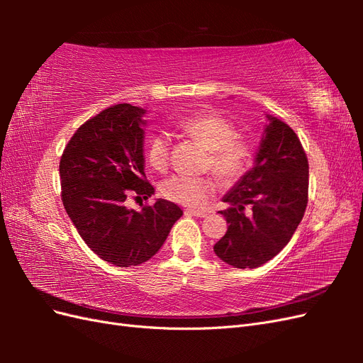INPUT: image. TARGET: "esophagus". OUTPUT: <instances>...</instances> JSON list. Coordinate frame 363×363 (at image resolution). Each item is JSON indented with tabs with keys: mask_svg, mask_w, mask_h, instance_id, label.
I'll use <instances>...</instances> for the list:
<instances>
[{
	"mask_svg": "<svg viewBox=\"0 0 363 363\" xmlns=\"http://www.w3.org/2000/svg\"><path fill=\"white\" fill-rule=\"evenodd\" d=\"M184 213H186V215L199 216V218H206L207 215H211V212H208V211H196V208H186Z\"/></svg>",
	"mask_w": 363,
	"mask_h": 363,
	"instance_id": "obj_1",
	"label": "esophagus"
}]
</instances>
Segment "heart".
I'll list each match as a JSON object with an SVG mask.
<instances>
[{"label":"heart","mask_w":363,"mask_h":363,"mask_svg":"<svg viewBox=\"0 0 363 363\" xmlns=\"http://www.w3.org/2000/svg\"><path fill=\"white\" fill-rule=\"evenodd\" d=\"M179 128L211 150V167L225 182H235L247 172L252 162V145L247 139L238 138L233 124L224 116L212 112H200L183 118ZM171 136L159 130L148 140L147 156L152 168L163 169L169 159ZM216 192L212 177L177 174L162 184L164 199L182 206L201 208Z\"/></svg>","instance_id":"heart-1"}]
</instances>
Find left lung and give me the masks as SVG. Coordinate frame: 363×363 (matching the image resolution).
Returning <instances> with one entry per match:
<instances>
[{"label":"left lung","instance_id":"obj_1","mask_svg":"<svg viewBox=\"0 0 363 363\" xmlns=\"http://www.w3.org/2000/svg\"><path fill=\"white\" fill-rule=\"evenodd\" d=\"M307 192L309 163L300 139L286 123L267 115L255 167L223 196L228 207L219 213L228 228L213 247L216 256L240 269L277 256L301 223Z\"/></svg>","mask_w":363,"mask_h":363}]
</instances>
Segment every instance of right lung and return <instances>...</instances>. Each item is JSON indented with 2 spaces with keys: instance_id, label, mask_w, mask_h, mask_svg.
Listing matches in <instances>:
<instances>
[{
  "instance_id": "obj_1",
  "label": "right lung",
  "mask_w": 363,
  "mask_h": 363,
  "mask_svg": "<svg viewBox=\"0 0 363 363\" xmlns=\"http://www.w3.org/2000/svg\"><path fill=\"white\" fill-rule=\"evenodd\" d=\"M145 108L116 104L75 131L60 159L62 201L77 232L98 257L115 267L150 260L167 240L183 211L159 199L140 212L128 195L148 200L145 180Z\"/></svg>"
}]
</instances>
